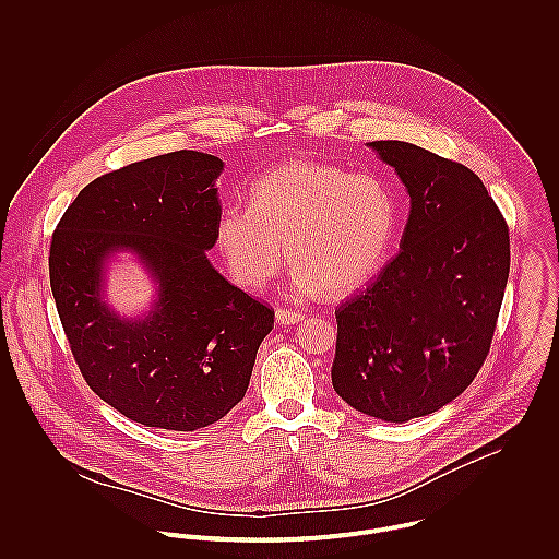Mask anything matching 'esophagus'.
<instances>
[{"label": "esophagus", "instance_id": "obj_1", "mask_svg": "<svg viewBox=\"0 0 559 559\" xmlns=\"http://www.w3.org/2000/svg\"><path fill=\"white\" fill-rule=\"evenodd\" d=\"M304 317H306V314L299 312V310H286V308H277V310H275V320H277L280 324H295V322H299Z\"/></svg>", "mask_w": 559, "mask_h": 559}]
</instances>
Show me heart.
<instances>
[{
    "instance_id": "b5f03b06",
    "label": "heart",
    "mask_w": 559,
    "mask_h": 559,
    "mask_svg": "<svg viewBox=\"0 0 559 559\" xmlns=\"http://www.w3.org/2000/svg\"><path fill=\"white\" fill-rule=\"evenodd\" d=\"M394 226L396 204L379 178L293 160L255 180L249 206L219 213L215 245L245 290H262L290 251L297 295L348 297L381 269Z\"/></svg>"
}]
</instances>
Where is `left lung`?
<instances>
[{
  "label": "left lung",
  "instance_id": "8db88e82",
  "mask_svg": "<svg viewBox=\"0 0 559 559\" xmlns=\"http://www.w3.org/2000/svg\"><path fill=\"white\" fill-rule=\"evenodd\" d=\"M411 198L400 251L337 310L331 383L353 408L402 424L461 396L490 350L510 233L478 174L408 142H370Z\"/></svg>",
  "mask_w": 559,
  "mask_h": 559
}]
</instances>
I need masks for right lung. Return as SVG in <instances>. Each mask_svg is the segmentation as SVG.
Instances as JSON below:
<instances>
[{
	"instance_id": "right-lung-1",
	"label": "right lung",
	"mask_w": 559,
	"mask_h": 559,
	"mask_svg": "<svg viewBox=\"0 0 559 559\" xmlns=\"http://www.w3.org/2000/svg\"><path fill=\"white\" fill-rule=\"evenodd\" d=\"M224 163L176 151L85 185L49 249L56 308L90 390L124 417L193 432L239 404L275 312L206 258L222 213ZM135 250L160 282L156 308L120 320L99 297L104 260Z\"/></svg>"
}]
</instances>
